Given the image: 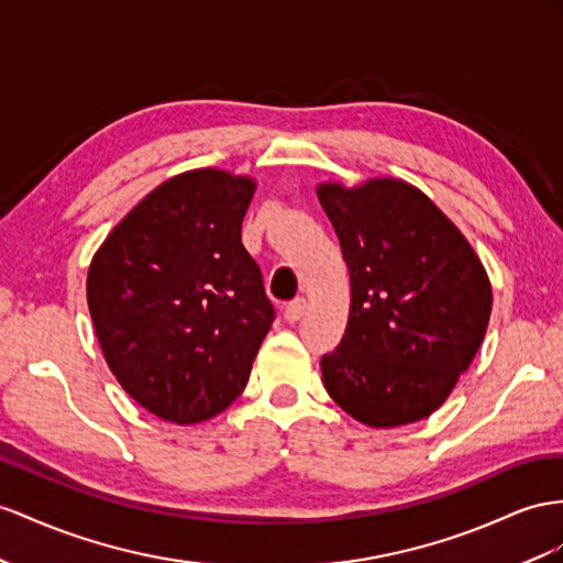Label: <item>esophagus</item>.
<instances>
[{"mask_svg":"<svg viewBox=\"0 0 563 563\" xmlns=\"http://www.w3.org/2000/svg\"><path fill=\"white\" fill-rule=\"evenodd\" d=\"M305 311H307V301L305 299H292L290 305L283 307V316H285L287 323H297L301 316H305Z\"/></svg>","mask_w":563,"mask_h":563,"instance_id":"obj_1","label":"esophagus"}]
</instances>
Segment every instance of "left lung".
Segmentation results:
<instances>
[{
  "label": "left lung",
  "instance_id": "8db88e82",
  "mask_svg": "<svg viewBox=\"0 0 563 563\" xmlns=\"http://www.w3.org/2000/svg\"><path fill=\"white\" fill-rule=\"evenodd\" d=\"M319 199L352 285L347 330L321 358L325 390L371 428L421 421L481 347L493 311L487 273L459 228L405 180L323 183Z\"/></svg>",
  "mask_w": 563,
  "mask_h": 563
}]
</instances>
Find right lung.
Listing matches in <instances>:
<instances>
[{
    "mask_svg": "<svg viewBox=\"0 0 563 563\" xmlns=\"http://www.w3.org/2000/svg\"><path fill=\"white\" fill-rule=\"evenodd\" d=\"M254 180L197 168L111 230L88 271L99 347L123 390L170 423L233 405L276 311L242 244Z\"/></svg>",
    "mask_w": 563,
    "mask_h": 563,
    "instance_id": "right-lung-1",
    "label": "right lung"
}]
</instances>
